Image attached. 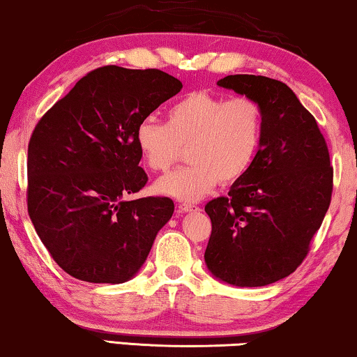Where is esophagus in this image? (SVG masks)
<instances>
[{"label": "esophagus", "instance_id": "obj_1", "mask_svg": "<svg viewBox=\"0 0 357 357\" xmlns=\"http://www.w3.org/2000/svg\"><path fill=\"white\" fill-rule=\"evenodd\" d=\"M198 206L197 204H192V203H182L178 204V213H193V211H198Z\"/></svg>", "mask_w": 357, "mask_h": 357}]
</instances>
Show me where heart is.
Listing matches in <instances>:
<instances>
[{"label":"heart","instance_id":"obj_1","mask_svg":"<svg viewBox=\"0 0 357 357\" xmlns=\"http://www.w3.org/2000/svg\"><path fill=\"white\" fill-rule=\"evenodd\" d=\"M265 114L252 97L195 91L174 102L167 121L148 116L136 126L135 141L144 164L165 172L187 148V167L155 182V192L180 202H197L222 183L241 180L260 151Z\"/></svg>","mask_w":357,"mask_h":357}]
</instances>
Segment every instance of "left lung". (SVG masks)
Listing matches in <instances>:
<instances>
[{
  "instance_id": "obj_1",
  "label": "left lung",
  "mask_w": 357,
  "mask_h": 357,
  "mask_svg": "<svg viewBox=\"0 0 357 357\" xmlns=\"http://www.w3.org/2000/svg\"><path fill=\"white\" fill-rule=\"evenodd\" d=\"M218 86L260 102L265 131L248 172L204 206L213 226L204 261L227 284L266 286L305 258L328 211L333 167L315 119L284 82L231 75Z\"/></svg>"
}]
</instances>
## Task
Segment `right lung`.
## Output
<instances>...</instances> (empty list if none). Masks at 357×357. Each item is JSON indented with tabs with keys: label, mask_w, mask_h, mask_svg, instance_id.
I'll return each mask as SVG.
<instances>
[{
	"label": "right lung",
	"mask_w": 357,
	"mask_h": 357,
	"mask_svg": "<svg viewBox=\"0 0 357 357\" xmlns=\"http://www.w3.org/2000/svg\"><path fill=\"white\" fill-rule=\"evenodd\" d=\"M180 89L182 82L160 70L97 68L33 130L29 216L53 260L76 280H131L172 218L170 198L128 197L148 182L136 126Z\"/></svg>",
	"instance_id": "right-lung-1"
}]
</instances>
